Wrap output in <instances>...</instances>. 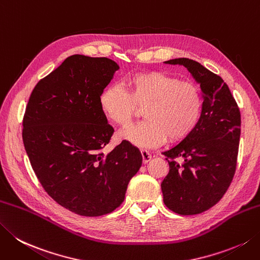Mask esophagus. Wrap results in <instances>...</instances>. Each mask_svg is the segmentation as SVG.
<instances>
[{
    "mask_svg": "<svg viewBox=\"0 0 260 260\" xmlns=\"http://www.w3.org/2000/svg\"><path fill=\"white\" fill-rule=\"evenodd\" d=\"M141 154H142V159H143V164H147V162H149L152 159L151 154L147 151H145V150H142L141 151Z\"/></svg>",
    "mask_w": 260,
    "mask_h": 260,
    "instance_id": "obj_1",
    "label": "esophagus"
}]
</instances>
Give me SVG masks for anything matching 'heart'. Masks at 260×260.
<instances>
[{
    "label": "heart",
    "instance_id": "1",
    "mask_svg": "<svg viewBox=\"0 0 260 260\" xmlns=\"http://www.w3.org/2000/svg\"><path fill=\"white\" fill-rule=\"evenodd\" d=\"M129 92L118 84H111L100 95V108L107 118L120 127L131 125L146 107L147 119L121 132V140L139 147H155L169 139H187L200 123L203 95L198 86L169 74L149 71L132 75Z\"/></svg>",
    "mask_w": 260,
    "mask_h": 260
}]
</instances>
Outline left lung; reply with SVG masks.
<instances>
[{"label": "left lung", "mask_w": 260, "mask_h": 260, "mask_svg": "<svg viewBox=\"0 0 260 260\" xmlns=\"http://www.w3.org/2000/svg\"><path fill=\"white\" fill-rule=\"evenodd\" d=\"M165 63L185 66L201 85L204 101L196 129L164 152L169 164V174L161 182L164 202L177 214H200L221 200L235 176L240 110L221 76L196 60L175 58Z\"/></svg>", "instance_id": "1"}]
</instances>
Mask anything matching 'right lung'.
<instances>
[{"label": "right lung", "instance_id": "add662e5", "mask_svg": "<svg viewBox=\"0 0 260 260\" xmlns=\"http://www.w3.org/2000/svg\"><path fill=\"white\" fill-rule=\"evenodd\" d=\"M118 70L107 57L70 56L36 84L25 108L22 140L36 176L56 203L82 216L115 211L142 166L127 141L103 152L114 128L100 95Z\"/></svg>", "mask_w": 260, "mask_h": 260}]
</instances>
